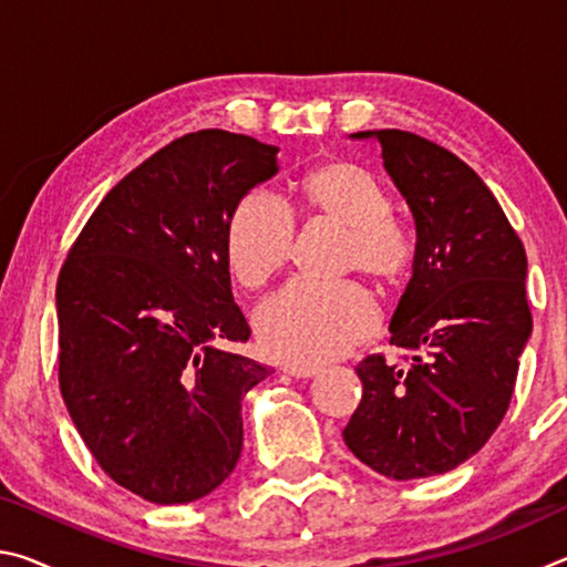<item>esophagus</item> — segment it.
<instances>
[{"label":"esophagus","mask_w":567,"mask_h":567,"mask_svg":"<svg viewBox=\"0 0 567 567\" xmlns=\"http://www.w3.org/2000/svg\"><path fill=\"white\" fill-rule=\"evenodd\" d=\"M285 372L297 380H310L315 375H320V368H315V364H287Z\"/></svg>","instance_id":"obj_1"}]
</instances>
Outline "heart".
I'll return each instance as SVG.
<instances>
[{"instance_id":"b5f03b06","label":"heart","mask_w":567,"mask_h":567,"mask_svg":"<svg viewBox=\"0 0 567 567\" xmlns=\"http://www.w3.org/2000/svg\"><path fill=\"white\" fill-rule=\"evenodd\" d=\"M302 213L315 223L344 233L342 270H358L382 290L398 285L410 265V243L392 223L388 192L368 169L348 159L312 167L297 182ZM295 225L265 195H247L227 223L229 270L247 290H257L285 270L292 252ZM257 338L267 354L282 362L315 364L340 358L378 328L370 295L354 282L332 287L295 282L257 312Z\"/></svg>"}]
</instances>
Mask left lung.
<instances>
[{"instance_id":"1","label":"left lung","mask_w":567,"mask_h":567,"mask_svg":"<svg viewBox=\"0 0 567 567\" xmlns=\"http://www.w3.org/2000/svg\"><path fill=\"white\" fill-rule=\"evenodd\" d=\"M378 140L382 165L415 219L412 277L390 320L405 370L368 354L362 400L344 445L375 473L415 480L455 470L483 447L511 405L533 332L527 257L493 192L453 152L402 130Z\"/></svg>"}]
</instances>
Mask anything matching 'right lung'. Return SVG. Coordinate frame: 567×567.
I'll use <instances>...</instances> for the list:
<instances>
[{
    "mask_svg": "<svg viewBox=\"0 0 567 567\" xmlns=\"http://www.w3.org/2000/svg\"><path fill=\"white\" fill-rule=\"evenodd\" d=\"M277 152L225 130L169 142L107 192L62 265L64 405L104 473L150 503L199 501L243 453V398L270 368L225 350L249 338L225 233Z\"/></svg>",
    "mask_w": 567,
    "mask_h": 567,
    "instance_id": "obj_1",
    "label": "right lung"
}]
</instances>
